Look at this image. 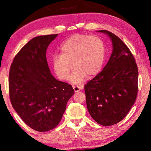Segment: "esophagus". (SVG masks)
Segmentation results:
<instances>
[{
	"label": "esophagus",
	"instance_id": "1",
	"mask_svg": "<svg viewBox=\"0 0 151 151\" xmlns=\"http://www.w3.org/2000/svg\"><path fill=\"white\" fill-rule=\"evenodd\" d=\"M81 86H73V89L74 91H75V93H76V92H78L80 91L81 90Z\"/></svg>",
	"mask_w": 151,
	"mask_h": 151
}]
</instances>
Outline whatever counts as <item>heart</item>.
<instances>
[{
  "label": "heart",
  "mask_w": 151,
  "mask_h": 151,
  "mask_svg": "<svg viewBox=\"0 0 151 151\" xmlns=\"http://www.w3.org/2000/svg\"><path fill=\"white\" fill-rule=\"evenodd\" d=\"M59 50L60 54L52 56V66L61 81L68 78L73 66L75 69L70 81L73 84H79L86 75L93 76L98 74L103 65L104 45L96 36L73 35L60 45Z\"/></svg>",
  "instance_id": "heart-1"
}]
</instances>
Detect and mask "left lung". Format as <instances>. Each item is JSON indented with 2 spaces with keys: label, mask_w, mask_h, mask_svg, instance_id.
Masks as SVG:
<instances>
[{
  "label": "left lung",
  "mask_w": 151,
  "mask_h": 151,
  "mask_svg": "<svg viewBox=\"0 0 151 151\" xmlns=\"http://www.w3.org/2000/svg\"><path fill=\"white\" fill-rule=\"evenodd\" d=\"M112 54L103 70L85 85L91 116L103 126L118 123L129 113L137 99L139 72L133 55L121 39L105 30Z\"/></svg>",
  "instance_id": "8db88e82"
}]
</instances>
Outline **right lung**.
Returning a JSON list of instances; mask_svg holds the SVG:
<instances>
[{"label": "right lung", "mask_w": 151, "mask_h": 151, "mask_svg": "<svg viewBox=\"0 0 151 151\" xmlns=\"http://www.w3.org/2000/svg\"><path fill=\"white\" fill-rule=\"evenodd\" d=\"M57 36L33 38L15 56L10 69L12 107L28 126L39 132L57 126L75 93L70 85L57 80L48 67L47 49Z\"/></svg>", "instance_id": "right-lung-1"}]
</instances>
